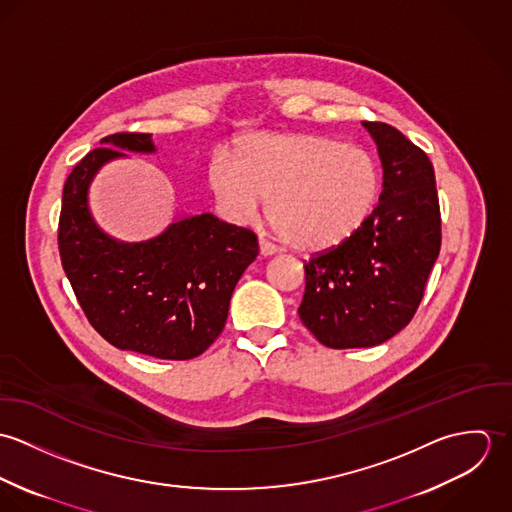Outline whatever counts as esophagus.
Listing matches in <instances>:
<instances>
[{"mask_svg": "<svg viewBox=\"0 0 512 512\" xmlns=\"http://www.w3.org/2000/svg\"><path fill=\"white\" fill-rule=\"evenodd\" d=\"M258 246H260V256H264V258L274 256V254L278 252V248H276L272 242H268L266 238H262V236H260V240H258Z\"/></svg>", "mask_w": 512, "mask_h": 512, "instance_id": "34e87169", "label": "esophagus"}]
</instances>
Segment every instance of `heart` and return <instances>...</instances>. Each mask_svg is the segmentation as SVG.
I'll list each match as a JSON object with an SVG mask.
<instances>
[{"mask_svg": "<svg viewBox=\"0 0 512 512\" xmlns=\"http://www.w3.org/2000/svg\"><path fill=\"white\" fill-rule=\"evenodd\" d=\"M211 189L232 219H250L262 199L280 238L301 252L341 246L376 207L380 171L357 146L313 134H256L236 147V159L215 157Z\"/></svg>", "mask_w": 512, "mask_h": 512, "instance_id": "1", "label": "heart"}]
</instances>
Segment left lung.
I'll list each match as a JSON object with an SVG mask.
<instances>
[{
    "mask_svg": "<svg viewBox=\"0 0 512 512\" xmlns=\"http://www.w3.org/2000/svg\"><path fill=\"white\" fill-rule=\"evenodd\" d=\"M382 163L380 203L337 248L305 262L301 323L331 349L374 347L414 317L438 260L441 217L426 151L384 122H363Z\"/></svg>",
    "mask_w": 512,
    "mask_h": 512,
    "instance_id": "obj_1",
    "label": "left lung"
}]
</instances>
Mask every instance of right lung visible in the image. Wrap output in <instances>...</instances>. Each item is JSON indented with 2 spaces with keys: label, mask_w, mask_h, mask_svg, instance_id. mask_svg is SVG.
<instances>
[{
  "label": "right lung",
  "mask_w": 512,
  "mask_h": 512,
  "mask_svg": "<svg viewBox=\"0 0 512 512\" xmlns=\"http://www.w3.org/2000/svg\"><path fill=\"white\" fill-rule=\"evenodd\" d=\"M102 144L74 165L63 189V270L90 325L110 345L167 361L195 359L217 341L234 286L258 256V238L211 213L177 219L146 242L110 238L90 215V181L104 163L126 157L120 149L153 153L155 146L136 132Z\"/></svg>",
  "instance_id": "1"
}]
</instances>
